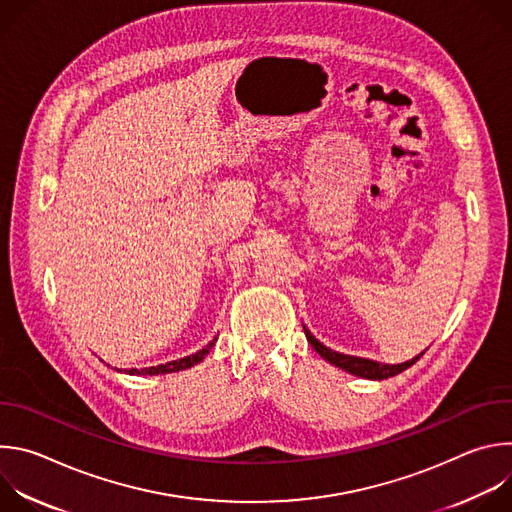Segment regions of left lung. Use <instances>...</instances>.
<instances>
[{
    "label": "left lung",
    "mask_w": 512,
    "mask_h": 512,
    "mask_svg": "<svg viewBox=\"0 0 512 512\" xmlns=\"http://www.w3.org/2000/svg\"><path fill=\"white\" fill-rule=\"evenodd\" d=\"M304 332H306V338L308 342L312 344V348L324 358L328 360L330 364H334V367L350 373V375H356L360 379H371V381H383V379H389V377H395L399 373H403L405 369H409L411 364H415L423 352L407 362H401V364H383V362H377V360H371V358H360V356H350V354H340L336 350H330L328 346H324L320 340H316V336H312V332L304 326Z\"/></svg>",
    "instance_id": "left-lung-1"
}]
</instances>
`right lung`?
Instances as JSON below:
<instances>
[{
    "label": "right lung",
    "instance_id": "1",
    "mask_svg": "<svg viewBox=\"0 0 512 512\" xmlns=\"http://www.w3.org/2000/svg\"><path fill=\"white\" fill-rule=\"evenodd\" d=\"M216 338L212 342H208L202 350L190 354V356H184V358H178V360H172V362H166V364H158V367H148V369H131V371H125L127 375H168V373H178V371H186L190 367H194V364H198L208 352L210 348L214 346Z\"/></svg>",
    "mask_w": 512,
    "mask_h": 512
}]
</instances>
